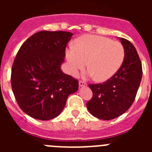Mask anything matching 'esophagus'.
Listing matches in <instances>:
<instances>
[{
	"label": "esophagus",
	"instance_id": "esophagus-1",
	"mask_svg": "<svg viewBox=\"0 0 152 152\" xmlns=\"http://www.w3.org/2000/svg\"><path fill=\"white\" fill-rule=\"evenodd\" d=\"M87 86V83L83 80H79V87H85Z\"/></svg>",
	"mask_w": 152,
	"mask_h": 152
}]
</instances>
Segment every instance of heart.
I'll return each instance as SVG.
<instances>
[{
  "instance_id": "heart-1",
  "label": "heart",
  "mask_w": 152,
  "mask_h": 152,
  "mask_svg": "<svg viewBox=\"0 0 152 152\" xmlns=\"http://www.w3.org/2000/svg\"><path fill=\"white\" fill-rule=\"evenodd\" d=\"M66 58L71 74L76 75L88 64L87 75L104 81L112 77L122 66L125 49L120 42L96 35H85L77 39L75 47L66 51Z\"/></svg>"
}]
</instances>
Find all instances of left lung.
I'll return each mask as SVG.
<instances>
[{
    "mask_svg": "<svg viewBox=\"0 0 152 152\" xmlns=\"http://www.w3.org/2000/svg\"><path fill=\"white\" fill-rule=\"evenodd\" d=\"M125 58L118 72L103 84H89L93 96L87 103L93 116L103 120L115 119L128 110L135 100L142 77V67L135 46L119 38Z\"/></svg>",
    "mask_w": 152,
    "mask_h": 152,
    "instance_id": "obj_1",
    "label": "left lung"
}]
</instances>
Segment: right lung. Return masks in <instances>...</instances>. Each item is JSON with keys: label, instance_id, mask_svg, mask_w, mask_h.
Wrapping results in <instances>:
<instances>
[{"label": "right lung", "instance_id": "add662e5", "mask_svg": "<svg viewBox=\"0 0 152 152\" xmlns=\"http://www.w3.org/2000/svg\"><path fill=\"white\" fill-rule=\"evenodd\" d=\"M72 36L64 31H41L19 49L11 69V87L19 107L31 117H56L68 96L78 89V80L61 70Z\"/></svg>", "mask_w": 152, "mask_h": 152}]
</instances>
